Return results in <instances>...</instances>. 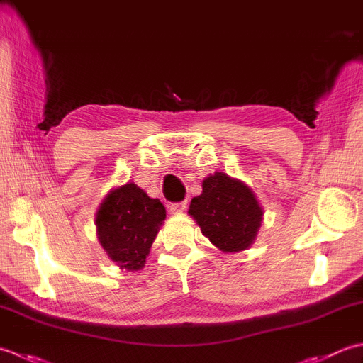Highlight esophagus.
Instances as JSON below:
<instances>
[{
  "mask_svg": "<svg viewBox=\"0 0 363 363\" xmlns=\"http://www.w3.org/2000/svg\"><path fill=\"white\" fill-rule=\"evenodd\" d=\"M186 207H187V201L174 203V204H169V206H168V211H169V213L177 215V213H182L184 211H186Z\"/></svg>",
  "mask_w": 363,
  "mask_h": 363,
  "instance_id": "esophagus-1",
  "label": "esophagus"
}]
</instances>
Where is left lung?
Returning <instances> with one entry per match:
<instances>
[{"label": "left lung", "instance_id": "left-lung-1", "mask_svg": "<svg viewBox=\"0 0 363 363\" xmlns=\"http://www.w3.org/2000/svg\"><path fill=\"white\" fill-rule=\"evenodd\" d=\"M189 215L221 252H240L256 242L264 209L250 186L215 172L204 177L201 195L191 199Z\"/></svg>", "mask_w": 363, "mask_h": 363}]
</instances>
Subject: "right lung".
Segmentation results:
<instances>
[{"label":"right lung","instance_id":"add662e5","mask_svg":"<svg viewBox=\"0 0 363 363\" xmlns=\"http://www.w3.org/2000/svg\"><path fill=\"white\" fill-rule=\"evenodd\" d=\"M165 217L164 204L129 181L111 189L99 204L95 215L98 242L113 264L138 272Z\"/></svg>","mask_w":363,"mask_h":363}]
</instances>
